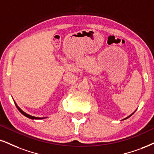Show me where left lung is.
<instances>
[{
  "mask_svg": "<svg viewBox=\"0 0 154 154\" xmlns=\"http://www.w3.org/2000/svg\"><path fill=\"white\" fill-rule=\"evenodd\" d=\"M134 112H135V111H134ZM134 113H131V114L130 116H128V117H126V118H125V119H123V120H126V119H128V118H129L130 116H131L133 115V114H134Z\"/></svg>",
  "mask_w": 154,
  "mask_h": 154,
  "instance_id": "1",
  "label": "left lung"
}]
</instances>
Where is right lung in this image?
<instances>
[{"label": "right lung", "instance_id": "add662e5", "mask_svg": "<svg viewBox=\"0 0 154 154\" xmlns=\"http://www.w3.org/2000/svg\"><path fill=\"white\" fill-rule=\"evenodd\" d=\"M14 103H15V104H16V106L17 109H18V111H20V113H21L23 115L27 117V118H28V119H33V120H36V119H38V120H39V119H46V118H47V117H35V116H31V115L28 114V113H26V112H24L23 111V110H21V109H20V108H19V106H18V105H17L16 102L14 101Z\"/></svg>", "mask_w": 154, "mask_h": 154}]
</instances>
